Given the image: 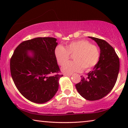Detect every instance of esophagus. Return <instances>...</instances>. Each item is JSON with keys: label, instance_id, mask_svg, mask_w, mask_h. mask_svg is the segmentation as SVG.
I'll return each mask as SVG.
<instances>
[{"label": "esophagus", "instance_id": "obj_1", "mask_svg": "<svg viewBox=\"0 0 128 128\" xmlns=\"http://www.w3.org/2000/svg\"><path fill=\"white\" fill-rule=\"evenodd\" d=\"M64 75L65 76H70L72 74H70V73H64Z\"/></svg>", "mask_w": 128, "mask_h": 128}]
</instances>
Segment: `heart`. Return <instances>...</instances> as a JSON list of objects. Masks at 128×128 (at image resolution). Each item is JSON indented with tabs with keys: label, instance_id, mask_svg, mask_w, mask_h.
I'll list each match as a JSON object with an SVG mask.
<instances>
[{
	"label": "heart",
	"instance_id": "obj_1",
	"mask_svg": "<svg viewBox=\"0 0 128 128\" xmlns=\"http://www.w3.org/2000/svg\"><path fill=\"white\" fill-rule=\"evenodd\" d=\"M73 55L74 61L67 63L70 56ZM55 56L64 72L72 73L79 72L83 69L89 70L97 65L100 58V51L98 46L86 40H77L66 45H58L55 50Z\"/></svg>",
	"mask_w": 128,
	"mask_h": 128
}]
</instances>
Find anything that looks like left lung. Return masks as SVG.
Masks as SVG:
<instances>
[{
    "mask_svg": "<svg viewBox=\"0 0 128 128\" xmlns=\"http://www.w3.org/2000/svg\"><path fill=\"white\" fill-rule=\"evenodd\" d=\"M100 48V58L92 70L76 84L80 95L89 101L102 98L112 90L120 70V59L113 47L104 40L88 36Z\"/></svg>",
    "mask_w": 128,
    "mask_h": 128,
    "instance_id": "left-lung-1",
    "label": "left lung"
}]
</instances>
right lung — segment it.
I'll return each mask as SVG.
<instances>
[{"label": "right lung", "instance_id": "1", "mask_svg": "<svg viewBox=\"0 0 128 128\" xmlns=\"http://www.w3.org/2000/svg\"><path fill=\"white\" fill-rule=\"evenodd\" d=\"M56 39L38 37L20 44L10 59L12 78L19 92L33 102L50 101L59 88L63 74L55 56ZM30 50L34 53L28 55Z\"/></svg>", "mask_w": 128, "mask_h": 128}]
</instances>
